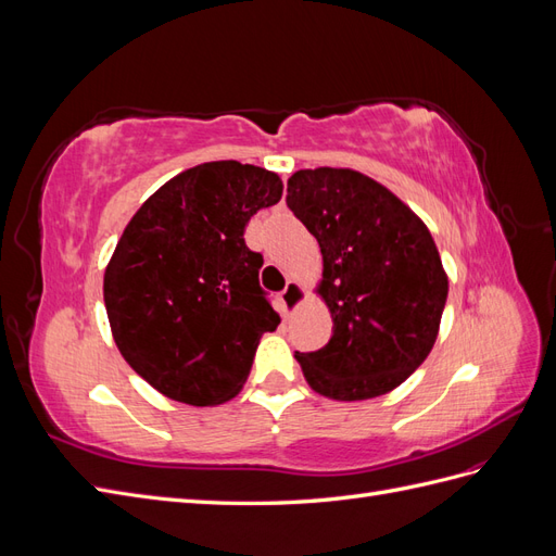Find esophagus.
<instances>
[{
  "mask_svg": "<svg viewBox=\"0 0 556 556\" xmlns=\"http://www.w3.org/2000/svg\"><path fill=\"white\" fill-rule=\"evenodd\" d=\"M304 296H306V292L299 282H294V280L288 282V288L280 292V304H282L285 315H290L301 304V301H304Z\"/></svg>",
  "mask_w": 556,
  "mask_h": 556,
  "instance_id": "esophagus-1",
  "label": "esophagus"
}]
</instances>
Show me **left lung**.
Wrapping results in <instances>:
<instances>
[{
  "instance_id": "1",
  "label": "left lung",
  "mask_w": 556,
  "mask_h": 556,
  "mask_svg": "<svg viewBox=\"0 0 556 556\" xmlns=\"http://www.w3.org/2000/svg\"><path fill=\"white\" fill-rule=\"evenodd\" d=\"M288 206L323 250L317 294L331 311L325 348L294 352L317 394L362 401L392 392L435 343L447 276L431 231L384 185L352 169H301Z\"/></svg>"
}]
</instances>
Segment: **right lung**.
<instances>
[{"instance_id": "right-lung-1", "label": "right lung", "mask_w": 556, "mask_h": 556, "mask_svg": "<svg viewBox=\"0 0 556 556\" xmlns=\"http://www.w3.org/2000/svg\"><path fill=\"white\" fill-rule=\"evenodd\" d=\"M278 174L233 160L178 174L134 213L104 274L117 350L157 392L190 406L239 394L278 313L245 225L278 204Z\"/></svg>"}]
</instances>
